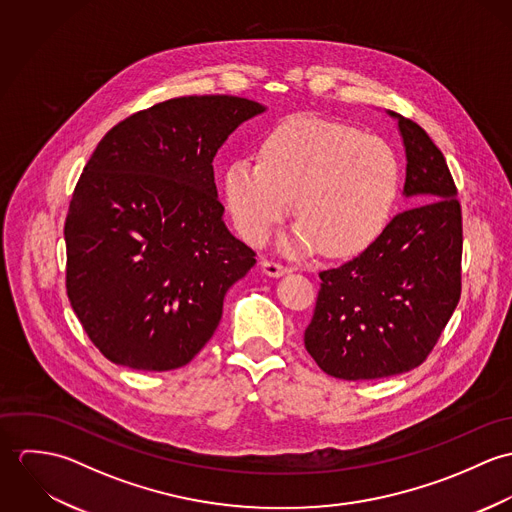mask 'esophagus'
Masks as SVG:
<instances>
[{"mask_svg":"<svg viewBox=\"0 0 512 512\" xmlns=\"http://www.w3.org/2000/svg\"><path fill=\"white\" fill-rule=\"evenodd\" d=\"M262 270H264V274H268L272 278H280V276L290 272L288 266H284L280 262H274V260H262Z\"/></svg>","mask_w":512,"mask_h":512,"instance_id":"1","label":"esophagus"}]
</instances>
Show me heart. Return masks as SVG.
Masks as SVG:
<instances>
[{"instance_id": "obj_1", "label": "heart", "mask_w": 512, "mask_h": 512, "mask_svg": "<svg viewBox=\"0 0 512 512\" xmlns=\"http://www.w3.org/2000/svg\"><path fill=\"white\" fill-rule=\"evenodd\" d=\"M400 185L398 159L384 140L357 128L295 116L262 142L260 159L238 157L224 169L226 207L240 234L260 242L284 219L288 252L353 256L382 232Z\"/></svg>"}]
</instances>
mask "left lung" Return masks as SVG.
<instances>
[{"mask_svg": "<svg viewBox=\"0 0 512 512\" xmlns=\"http://www.w3.org/2000/svg\"><path fill=\"white\" fill-rule=\"evenodd\" d=\"M398 120L406 147L396 215L351 262L319 274L303 343L319 368L343 380H372L422 365L461 295V205L443 153L412 120Z\"/></svg>", "mask_w": 512, "mask_h": 512, "instance_id": "obj_1", "label": "left lung"}]
</instances>
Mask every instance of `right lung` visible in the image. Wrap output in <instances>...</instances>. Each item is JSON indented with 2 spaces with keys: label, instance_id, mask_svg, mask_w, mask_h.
<instances>
[{
  "label": "right lung",
  "instance_id": "1",
  "mask_svg": "<svg viewBox=\"0 0 512 512\" xmlns=\"http://www.w3.org/2000/svg\"><path fill=\"white\" fill-rule=\"evenodd\" d=\"M266 108L181 96L116 124L90 155L65 220L67 295L114 365L173 370L213 337L256 254L226 228L213 159Z\"/></svg>",
  "mask_w": 512,
  "mask_h": 512
}]
</instances>
